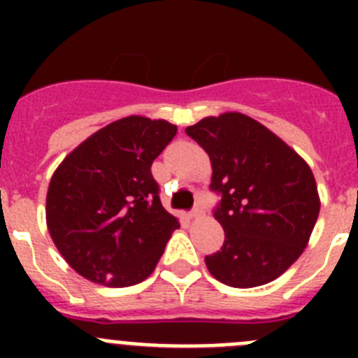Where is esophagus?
I'll return each mask as SVG.
<instances>
[{"label": "esophagus", "instance_id": "obj_1", "mask_svg": "<svg viewBox=\"0 0 358 358\" xmlns=\"http://www.w3.org/2000/svg\"><path fill=\"white\" fill-rule=\"evenodd\" d=\"M202 213H204V210H202L201 206H195L194 210L189 211V218H197V217H201Z\"/></svg>", "mask_w": 358, "mask_h": 358}]
</instances>
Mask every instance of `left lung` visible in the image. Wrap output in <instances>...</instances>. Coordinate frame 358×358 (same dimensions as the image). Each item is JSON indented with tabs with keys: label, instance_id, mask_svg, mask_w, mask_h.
I'll return each instance as SVG.
<instances>
[{
	"label": "left lung",
	"instance_id": "left-lung-1",
	"mask_svg": "<svg viewBox=\"0 0 358 358\" xmlns=\"http://www.w3.org/2000/svg\"><path fill=\"white\" fill-rule=\"evenodd\" d=\"M208 152L210 188L224 245L206 256L215 280L251 289L276 280L301 256L319 217L317 185L306 161L242 113L208 116L186 127Z\"/></svg>",
	"mask_w": 358,
	"mask_h": 358
}]
</instances>
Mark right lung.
I'll return each instance as SVG.
<instances>
[{
  "label": "right lung",
  "mask_w": 358,
  "mask_h": 358,
  "mask_svg": "<svg viewBox=\"0 0 358 358\" xmlns=\"http://www.w3.org/2000/svg\"><path fill=\"white\" fill-rule=\"evenodd\" d=\"M176 132L166 120H116L53 172L46 195L50 236L85 280L118 289L154 273L179 220L161 204L150 166Z\"/></svg>",
  "instance_id": "add662e5"
}]
</instances>
